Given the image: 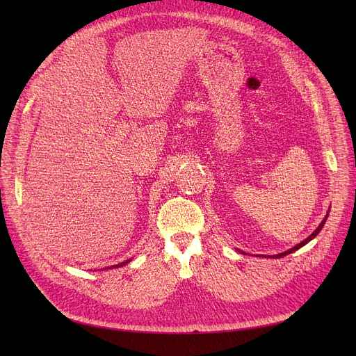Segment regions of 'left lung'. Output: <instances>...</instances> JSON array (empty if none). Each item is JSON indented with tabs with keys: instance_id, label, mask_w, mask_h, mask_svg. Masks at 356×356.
<instances>
[{
	"instance_id": "left-lung-1",
	"label": "left lung",
	"mask_w": 356,
	"mask_h": 356,
	"mask_svg": "<svg viewBox=\"0 0 356 356\" xmlns=\"http://www.w3.org/2000/svg\"><path fill=\"white\" fill-rule=\"evenodd\" d=\"M326 219H327V215H326V218H325V219H323V220L321 222V225H319V227H317V229H316V231H314V232H313V234H312V235H310L309 238H306L305 241H302V242H300V244H297L296 247H293L291 250H289V251H286V252H282V254H277V255H274V258H282V257H284V255H287V254H291L293 251H297L298 248H302L303 245H306L309 241H312V239H313V238H314V236H316L317 234H319V232L322 231V228H323V225H325V222H326Z\"/></svg>"
}]
</instances>
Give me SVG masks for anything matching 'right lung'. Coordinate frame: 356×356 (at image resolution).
<instances>
[{
  "mask_svg": "<svg viewBox=\"0 0 356 356\" xmlns=\"http://www.w3.org/2000/svg\"><path fill=\"white\" fill-rule=\"evenodd\" d=\"M128 261H131V259H128ZM128 261H125V263H121V264H117V266H114V267H108V268H117V267H122V266H125Z\"/></svg>",
  "mask_w": 356,
  "mask_h": 356,
  "instance_id": "1",
  "label": "right lung"
}]
</instances>
